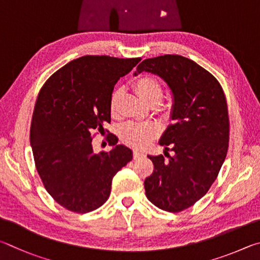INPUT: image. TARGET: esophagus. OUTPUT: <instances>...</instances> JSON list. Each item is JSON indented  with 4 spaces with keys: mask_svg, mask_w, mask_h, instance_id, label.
<instances>
[{
    "mask_svg": "<svg viewBox=\"0 0 260 260\" xmlns=\"http://www.w3.org/2000/svg\"><path fill=\"white\" fill-rule=\"evenodd\" d=\"M143 155H144V153L138 152V151H134V158H135V160H137V158L142 157Z\"/></svg>",
    "mask_w": 260,
    "mask_h": 260,
    "instance_id": "1",
    "label": "esophagus"
}]
</instances>
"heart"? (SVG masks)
I'll use <instances>...</instances> for the list:
<instances>
[{
    "label": "heart",
    "mask_w": 260,
    "mask_h": 260,
    "mask_svg": "<svg viewBox=\"0 0 260 260\" xmlns=\"http://www.w3.org/2000/svg\"><path fill=\"white\" fill-rule=\"evenodd\" d=\"M134 89L140 98L149 106H157L163 97L161 82L149 75L138 77L134 83ZM122 90L113 91L109 98V111L112 115L117 113L118 104L122 98ZM157 136V127L149 123H127L122 127L121 138L125 144L136 148H142L148 145Z\"/></svg>",
    "instance_id": "obj_1"
}]
</instances>
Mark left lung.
Instances as JSON below:
<instances>
[{
  "label": "left lung",
  "instance_id": "1",
  "mask_svg": "<svg viewBox=\"0 0 260 260\" xmlns=\"http://www.w3.org/2000/svg\"><path fill=\"white\" fill-rule=\"evenodd\" d=\"M148 72L169 86L172 124L160 139L165 155L152 156L153 174L145 179L154 206L180 212L203 198L225 161L230 140L227 103L219 82L197 62L179 54L145 59L135 75ZM170 148L175 152L169 155Z\"/></svg>",
  "mask_w": 260,
  "mask_h": 260
}]
</instances>
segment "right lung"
I'll list each match as a JSON object with an SVG mask.
<instances>
[{
  "label": "right lung",
  "instance_id": "add662e5",
  "mask_svg": "<svg viewBox=\"0 0 260 260\" xmlns=\"http://www.w3.org/2000/svg\"><path fill=\"white\" fill-rule=\"evenodd\" d=\"M140 58L83 56L49 77L36 99L30 125L35 167L47 192L67 210L85 213L107 201L112 179L133 160L115 145L95 154L92 133L111 122L109 98L120 77Z\"/></svg>",
  "mask_w": 260,
  "mask_h": 260
}]
</instances>
